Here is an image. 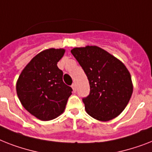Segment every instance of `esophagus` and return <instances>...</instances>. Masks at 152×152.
<instances>
[{"instance_id":"obj_1","label":"esophagus","mask_w":152,"mask_h":152,"mask_svg":"<svg viewBox=\"0 0 152 152\" xmlns=\"http://www.w3.org/2000/svg\"><path fill=\"white\" fill-rule=\"evenodd\" d=\"M72 90H73V92H76V84H75V83H72Z\"/></svg>"}]
</instances>
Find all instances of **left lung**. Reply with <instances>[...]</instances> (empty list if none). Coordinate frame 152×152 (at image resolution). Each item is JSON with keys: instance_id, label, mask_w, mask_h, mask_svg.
Returning a JSON list of instances; mask_svg holds the SVG:
<instances>
[{"instance_id": "obj_1", "label": "left lung", "mask_w": 152, "mask_h": 152, "mask_svg": "<svg viewBox=\"0 0 152 152\" xmlns=\"http://www.w3.org/2000/svg\"><path fill=\"white\" fill-rule=\"evenodd\" d=\"M71 53L90 83V94L83 98L87 114L102 122L119 115L127 105L134 87L126 65L97 46L74 48Z\"/></svg>"}]
</instances>
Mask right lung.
<instances>
[{
  "label": "right lung",
  "instance_id": "1",
  "mask_svg": "<svg viewBox=\"0 0 152 152\" xmlns=\"http://www.w3.org/2000/svg\"><path fill=\"white\" fill-rule=\"evenodd\" d=\"M63 48H49L33 57L16 83L21 104L33 116L42 121L62 114L72 89L62 80L63 72L57 63L63 57Z\"/></svg>",
  "mask_w": 152,
  "mask_h": 152
}]
</instances>
